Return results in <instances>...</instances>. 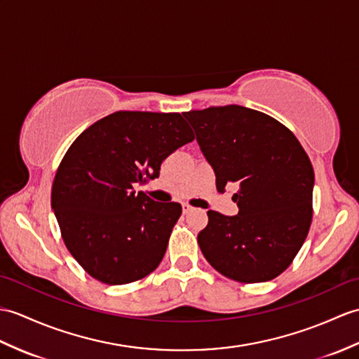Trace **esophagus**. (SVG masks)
<instances>
[{
	"label": "esophagus",
	"mask_w": 359,
	"mask_h": 359,
	"mask_svg": "<svg viewBox=\"0 0 359 359\" xmlns=\"http://www.w3.org/2000/svg\"><path fill=\"white\" fill-rule=\"evenodd\" d=\"M193 210H194V208L191 206V205H188V203H183V212H185V214L191 212V211H193Z\"/></svg>",
	"instance_id": "esophagus-1"
}]
</instances>
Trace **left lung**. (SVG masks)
I'll use <instances>...</instances> for the list:
<instances>
[{
  "mask_svg": "<svg viewBox=\"0 0 359 359\" xmlns=\"http://www.w3.org/2000/svg\"><path fill=\"white\" fill-rule=\"evenodd\" d=\"M215 172L220 193L238 183V214L208 211L198 246L215 271L240 283L269 281L286 271L312 223L313 168L294 133L241 105L185 113Z\"/></svg>",
  "mask_w": 359,
  "mask_h": 359,
  "instance_id": "left-lung-1",
  "label": "left lung"
}]
</instances>
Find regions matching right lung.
<instances>
[{
  "label": "right lung",
  "mask_w": 359,
  "mask_h": 359,
  "mask_svg": "<svg viewBox=\"0 0 359 359\" xmlns=\"http://www.w3.org/2000/svg\"><path fill=\"white\" fill-rule=\"evenodd\" d=\"M194 140L180 113L116 111L82 131L52 187V208L70 254L105 285L151 273L165 255L180 203L136 187L159 177L171 153Z\"/></svg>",
  "instance_id": "add662e5"
}]
</instances>
